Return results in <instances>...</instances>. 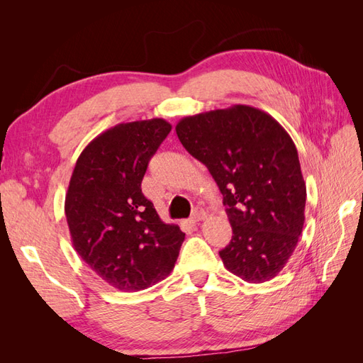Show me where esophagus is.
Returning a JSON list of instances; mask_svg holds the SVG:
<instances>
[{
    "instance_id": "1",
    "label": "esophagus",
    "mask_w": 363,
    "mask_h": 363,
    "mask_svg": "<svg viewBox=\"0 0 363 363\" xmlns=\"http://www.w3.org/2000/svg\"><path fill=\"white\" fill-rule=\"evenodd\" d=\"M204 218H206L204 208H201V207H196V208H195V212H194V215H192V218H191V223H192V224H196V223L203 221Z\"/></svg>"
}]
</instances>
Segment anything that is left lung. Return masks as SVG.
<instances>
[{
	"label": "left lung",
	"instance_id": "8db88e82",
	"mask_svg": "<svg viewBox=\"0 0 363 363\" xmlns=\"http://www.w3.org/2000/svg\"><path fill=\"white\" fill-rule=\"evenodd\" d=\"M175 131L224 196L233 228L230 244L219 251L224 267L248 283L276 277L304 225L306 183L288 131L244 104L186 116Z\"/></svg>",
	"mask_w": 363,
	"mask_h": 363
}]
</instances>
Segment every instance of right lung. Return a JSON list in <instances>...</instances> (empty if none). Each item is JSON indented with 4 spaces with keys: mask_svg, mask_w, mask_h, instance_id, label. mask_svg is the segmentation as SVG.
<instances>
[{
    "mask_svg": "<svg viewBox=\"0 0 363 363\" xmlns=\"http://www.w3.org/2000/svg\"><path fill=\"white\" fill-rule=\"evenodd\" d=\"M171 124L123 123L91 140L72 171L65 215L75 251L111 286L133 292L164 279L184 233L164 224L140 189L148 162Z\"/></svg>",
    "mask_w": 363,
    "mask_h": 363,
    "instance_id": "add662e5",
    "label": "right lung"
}]
</instances>
